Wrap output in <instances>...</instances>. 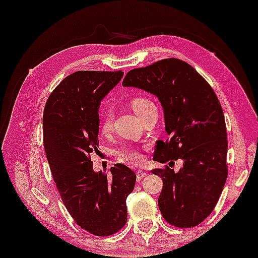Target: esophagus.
Returning a JSON list of instances; mask_svg holds the SVG:
<instances>
[{
  "instance_id": "esophagus-1",
  "label": "esophagus",
  "mask_w": 258,
  "mask_h": 258,
  "mask_svg": "<svg viewBox=\"0 0 258 258\" xmlns=\"http://www.w3.org/2000/svg\"><path fill=\"white\" fill-rule=\"evenodd\" d=\"M146 176H147V172H146V171H144V170H138L137 171V178H138V180L142 179L144 177H146Z\"/></svg>"
}]
</instances>
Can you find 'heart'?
<instances>
[{
	"label": "heart",
	"mask_w": 258,
	"mask_h": 258,
	"mask_svg": "<svg viewBox=\"0 0 258 258\" xmlns=\"http://www.w3.org/2000/svg\"><path fill=\"white\" fill-rule=\"evenodd\" d=\"M131 106H132L133 111L137 113V116L139 118L141 116H144L148 110L152 109V107H155V105H154V103L151 101V99L146 97L132 98V101H131ZM111 126H112V116H111L109 112H105L101 119L102 132L104 133L109 132ZM117 155L119 157V160L124 161V162H127V163H140L142 161L141 154L131 147H122L120 151L117 153Z\"/></svg>",
	"instance_id": "obj_1"
}]
</instances>
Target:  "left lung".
Segmentation results:
<instances>
[{"instance_id":"left-lung-1","label":"left lung","mask_w":258,"mask_h":258,"mask_svg":"<svg viewBox=\"0 0 258 258\" xmlns=\"http://www.w3.org/2000/svg\"><path fill=\"white\" fill-rule=\"evenodd\" d=\"M124 87L155 95L163 107L168 139L156 142L154 161L183 160L178 172L154 169L163 180L159 207L179 228H191L209 217L227 179V131L224 111L212 87L196 69L175 57L126 74Z\"/></svg>"}]
</instances>
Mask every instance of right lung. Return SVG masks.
Returning a JSON list of instances; mask_svg holds the SVG:
<instances>
[{
  "label": "right lung",
  "mask_w": 258,
  "mask_h": 258,
  "mask_svg": "<svg viewBox=\"0 0 258 258\" xmlns=\"http://www.w3.org/2000/svg\"><path fill=\"white\" fill-rule=\"evenodd\" d=\"M124 72L79 71L61 81L43 114L44 147L56 189L76 224L96 236H109L127 220L126 198L137 176L125 164L111 176L95 172L91 154L98 152L101 101Z\"/></svg>",
  "instance_id": "right-lung-1"
}]
</instances>
